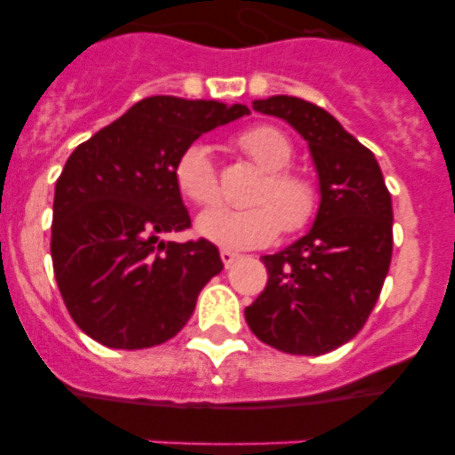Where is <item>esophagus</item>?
Instances as JSON below:
<instances>
[{
	"instance_id": "obj_1",
	"label": "esophagus",
	"mask_w": 455,
	"mask_h": 455,
	"mask_svg": "<svg viewBox=\"0 0 455 455\" xmlns=\"http://www.w3.org/2000/svg\"><path fill=\"white\" fill-rule=\"evenodd\" d=\"M220 259H223L225 268H230L232 264L239 259V255H236V252H232V251H220Z\"/></svg>"
}]
</instances>
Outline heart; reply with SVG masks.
Listing matches in <instances>:
<instances>
[{"instance_id": "obj_1", "label": "heart", "mask_w": 455, "mask_h": 455, "mask_svg": "<svg viewBox=\"0 0 455 455\" xmlns=\"http://www.w3.org/2000/svg\"><path fill=\"white\" fill-rule=\"evenodd\" d=\"M236 143L264 171L252 196L255 207L209 209L196 220V232L225 251H248L271 243L283 228L305 230L319 212V188L307 175L287 168L293 159L291 140L271 124H255L241 132ZM172 178L188 203L207 207L219 198L214 164L203 143H193L178 156Z\"/></svg>"}]
</instances>
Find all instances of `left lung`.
I'll return each mask as SVG.
<instances>
[{"instance_id":"8db88e82","label":"left lung","mask_w":455,"mask_h":455,"mask_svg":"<svg viewBox=\"0 0 455 455\" xmlns=\"http://www.w3.org/2000/svg\"><path fill=\"white\" fill-rule=\"evenodd\" d=\"M252 108L305 139L319 178V212L305 236L264 255L268 283L246 307L257 339L291 355H323L371 315L392 262V196L371 150L325 108L291 95Z\"/></svg>"}]
</instances>
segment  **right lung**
Returning <instances> with one entry per match:
<instances>
[{
  "mask_svg": "<svg viewBox=\"0 0 455 455\" xmlns=\"http://www.w3.org/2000/svg\"><path fill=\"white\" fill-rule=\"evenodd\" d=\"M248 114L243 104L155 95L68 156L54 188L52 264L88 337L134 351L187 325L223 262L207 239H162L191 225L172 168L204 132Z\"/></svg>",
  "mask_w": 455,
  "mask_h": 455,
  "instance_id": "right-lung-1",
  "label": "right lung"
}]
</instances>
